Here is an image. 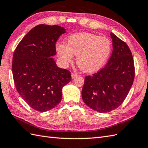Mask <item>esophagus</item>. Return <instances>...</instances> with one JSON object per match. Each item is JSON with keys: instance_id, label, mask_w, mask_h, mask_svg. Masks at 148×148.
Returning <instances> with one entry per match:
<instances>
[{"instance_id": "esophagus-1", "label": "esophagus", "mask_w": 148, "mask_h": 148, "mask_svg": "<svg viewBox=\"0 0 148 148\" xmlns=\"http://www.w3.org/2000/svg\"><path fill=\"white\" fill-rule=\"evenodd\" d=\"M71 75H72V79H74V78H75V77L77 76V74L74 73H71Z\"/></svg>"}]
</instances>
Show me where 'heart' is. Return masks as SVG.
<instances>
[{
  "label": "heart",
  "mask_w": 148,
  "mask_h": 148,
  "mask_svg": "<svg viewBox=\"0 0 148 148\" xmlns=\"http://www.w3.org/2000/svg\"><path fill=\"white\" fill-rule=\"evenodd\" d=\"M67 44L58 43L56 51L58 59L67 67L77 56L76 62L86 73H93L104 66L110 56L112 42L108 37L90 33H75L68 37Z\"/></svg>",
  "instance_id": "b5f03b06"
}]
</instances>
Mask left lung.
Segmentation results:
<instances>
[{
  "instance_id": "obj_1",
  "label": "left lung",
  "mask_w": 148,
  "mask_h": 148,
  "mask_svg": "<svg viewBox=\"0 0 148 148\" xmlns=\"http://www.w3.org/2000/svg\"><path fill=\"white\" fill-rule=\"evenodd\" d=\"M110 36L113 51L106 66L91 75L86 76L82 98L89 107L100 113L118 108L125 100L135 76L131 51L114 34Z\"/></svg>"
}]
</instances>
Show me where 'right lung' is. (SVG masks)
<instances>
[{
	"mask_svg": "<svg viewBox=\"0 0 148 148\" xmlns=\"http://www.w3.org/2000/svg\"><path fill=\"white\" fill-rule=\"evenodd\" d=\"M66 29L39 25L27 33L13 54L12 70L16 90L27 105L38 112L54 108L62 99V89L71 81V72L58 67L51 57Z\"/></svg>",
	"mask_w": 148,
	"mask_h": 148,
	"instance_id": "obj_1",
	"label": "right lung"
}]
</instances>
